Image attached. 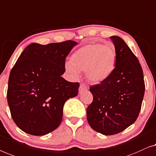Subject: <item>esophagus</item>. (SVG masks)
I'll use <instances>...</instances> for the list:
<instances>
[{
    "mask_svg": "<svg viewBox=\"0 0 156 156\" xmlns=\"http://www.w3.org/2000/svg\"><path fill=\"white\" fill-rule=\"evenodd\" d=\"M87 88H88V87H87L86 85L82 83V84H80V87H79V93L81 94L83 92H84L85 90H87Z\"/></svg>",
    "mask_w": 156,
    "mask_h": 156,
    "instance_id": "1",
    "label": "esophagus"
}]
</instances>
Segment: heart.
Here are the masks:
<instances>
[{
    "instance_id": "1",
    "label": "heart",
    "mask_w": 156,
    "mask_h": 156,
    "mask_svg": "<svg viewBox=\"0 0 156 156\" xmlns=\"http://www.w3.org/2000/svg\"><path fill=\"white\" fill-rule=\"evenodd\" d=\"M117 57V51L113 45L89 43L72 54L71 61L65 63V68L75 78L80 75V71H85V76L90 82L100 83L114 71Z\"/></svg>"
}]
</instances>
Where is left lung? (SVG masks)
<instances>
[{
    "label": "left lung",
    "mask_w": 156,
    "mask_h": 156,
    "mask_svg": "<svg viewBox=\"0 0 156 156\" xmlns=\"http://www.w3.org/2000/svg\"><path fill=\"white\" fill-rule=\"evenodd\" d=\"M110 39L117 55L115 69L106 80L90 87L93 100L87 108L90 126L106 136L121 132L133 124L145 92L143 71L138 58L121 37Z\"/></svg>",
    "instance_id": "8db88e82"
}]
</instances>
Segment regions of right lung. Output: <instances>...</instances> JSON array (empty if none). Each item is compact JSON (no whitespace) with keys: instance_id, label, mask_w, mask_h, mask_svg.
<instances>
[{"instance_id":"right-lung-1","label":"right lung","mask_w":156,"mask_h":156,"mask_svg":"<svg viewBox=\"0 0 156 156\" xmlns=\"http://www.w3.org/2000/svg\"><path fill=\"white\" fill-rule=\"evenodd\" d=\"M77 44L32 43L19 56L10 73L7 99L13 121L24 132L44 136L60 125L64 103L78 95L80 86L61 77L66 57Z\"/></svg>"}]
</instances>
